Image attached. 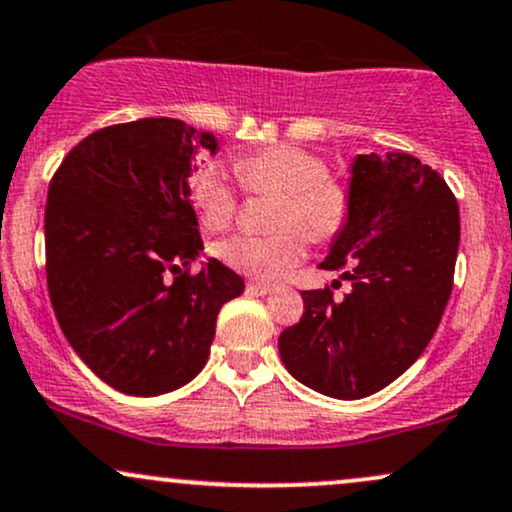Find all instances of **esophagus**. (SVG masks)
I'll use <instances>...</instances> for the list:
<instances>
[{
    "label": "esophagus",
    "instance_id": "1",
    "mask_svg": "<svg viewBox=\"0 0 512 512\" xmlns=\"http://www.w3.org/2000/svg\"><path fill=\"white\" fill-rule=\"evenodd\" d=\"M245 291H248L250 295H267V293H272V286H267V283L250 281L248 286H245Z\"/></svg>",
    "mask_w": 512,
    "mask_h": 512
}]
</instances>
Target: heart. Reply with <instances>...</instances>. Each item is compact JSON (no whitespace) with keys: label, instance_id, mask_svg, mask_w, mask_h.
Here are the masks:
<instances>
[{"label":"heart","instance_id":"b5f03b06","mask_svg":"<svg viewBox=\"0 0 512 512\" xmlns=\"http://www.w3.org/2000/svg\"><path fill=\"white\" fill-rule=\"evenodd\" d=\"M248 193L276 195L272 236H233L219 245V257L257 281H279L305 257V240L329 243L350 219V190L326 174V162L295 145H274L233 162ZM190 200L202 224L221 231L236 214V193L217 164H202L190 176Z\"/></svg>","mask_w":512,"mask_h":512}]
</instances>
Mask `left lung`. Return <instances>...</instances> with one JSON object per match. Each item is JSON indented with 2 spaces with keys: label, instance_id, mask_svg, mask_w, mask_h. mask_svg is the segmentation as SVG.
<instances>
[{
  "label": "left lung",
  "instance_id": "1",
  "mask_svg": "<svg viewBox=\"0 0 512 512\" xmlns=\"http://www.w3.org/2000/svg\"><path fill=\"white\" fill-rule=\"evenodd\" d=\"M350 219L319 264L353 283L303 291L305 312L283 329L279 353L300 384L357 400L396 381L432 341L453 288L458 202L432 166L405 152L357 155Z\"/></svg>",
  "mask_w": 512,
  "mask_h": 512
}]
</instances>
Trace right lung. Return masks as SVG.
Masks as SVG:
<instances>
[{
  "mask_svg": "<svg viewBox=\"0 0 512 512\" xmlns=\"http://www.w3.org/2000/svg\"><path fill=\"white\" fill-rule=\"evenodd\" d=\"M197 150L219 140L181 119H138L95 131L49 183L47 286L80 360L112 389L162 396L209 357L221 305L245 281L202 252L188 178Z\"/></svg>",
  "mask_w": 512,
  "mask_h": 512,
  "instance_id": "1",
  "label": "right lung"
}]
</instances>
